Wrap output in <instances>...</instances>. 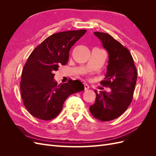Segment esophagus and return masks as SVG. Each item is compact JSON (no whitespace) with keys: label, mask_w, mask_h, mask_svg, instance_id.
I'll return each mask as SVG.
<instances>
[{"label":"esophagus","mask_w":156,"mask_h":156,"mask_svg":"<svg viewBox=\"0 0 156 156\" xmlns=\"http://www.w3.org/2000/svg\"><path fill=\"white\" fill-rule=\"evenodd\" d=\"M84 90H88V89H89V88H90V87L87 84H86V83H84Z\"/></svg>","instance_id":"1"}]
</instances>
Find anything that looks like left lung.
Returning <instances> with one entry per match:
<instances>
[{"label": "left lung", "mask_w": 156, "mask_h": 156, "mask_svg": "<svg viewBox=\"0 0 156 156\" xmlns=\"http://www.w3.org/2000/svg\"><path fill=\"white\" fill-rule=\"evenodd\" d=\"M108 54L107 72L103 87H109L111 92L98 94L96 101L90 106V111L96 119L103 122L112 120L126 111L133 100L137 72L129 50L108 34L95 32Z\"/></svg>", "instance_id": "1"}]
</instances>
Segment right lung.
Returning a JSON list of instances; mask_svg holds the SVG:
<instances>
[{"instance_id":"right-lung-1","label":"right lung","mask_w":156,"mask_h":156,"mask_svg":"<svg viewBox=\"0 0 156 156\" xmlns=\"http://www.w3.org/2000/svg\"><path fill=\"white\" fill-rule=\"evenodd\" d=\"M86 32L69 30L52 34L29 56L23 69L20 89L24 105L33 116L44 120L54 119L70 95L84 89L78 80L58 85L54 72L59 65L68 63L71 48Z\"/></svg>"}]
</instances>
